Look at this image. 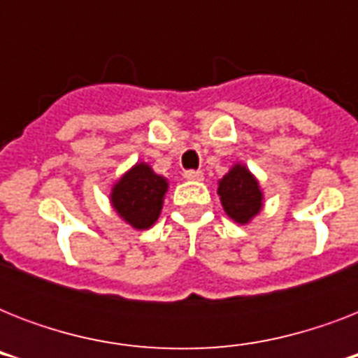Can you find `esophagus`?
Returning a JSON list of instances; mask_svg holds the SVG:
<instances>
[{"mask_svg": "<svg viewBox=\"0 0 358 358\" xmlns=\"http://www.w3.org/2000/svg\"><path fill=\"white\" fill-rule=\"evenodd\" d=\"M184 178L191 180V182H199V180H202V171H195V169H191V171H185Z\"/></svg>", "mask_w": 358, "mask_h": 358, "instance_id": "1", "label": "esophagus"}]
</instances>
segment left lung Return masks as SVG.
<instances>
[{"mask_svg": "<svg viewBox=\"0 0 358 358\" xmlns=\"http://www.w3.org/2000/svg\"><path fill=\"white\" fill-rule=\"evenodd\" d=\"M219 196L224 212L238 223H247L262 208V191L252 174L241 165H236L221 182Z\"/></svg>", "mask_w": 358, "mask_h": 358, "instance_id": "8db88e82", "label": "left lung"}]
</instances>
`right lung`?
<instances>
[{"label": "right lung", "instance_id": "obj_1", "mask_svg": "<svg viewBox=\"0 0 358 358\" xmlns=\"http://www.w3.org/2000/svg\"><path fill=\"white\" fill-rule=\"evenodd\" d=\"M167 191V180L157 176L146 163H137L113 187L111 202L134 229L145 230L156 223Z\"/></svg>", "mask_w": 358, "mask_h": 358}]
</instances>
